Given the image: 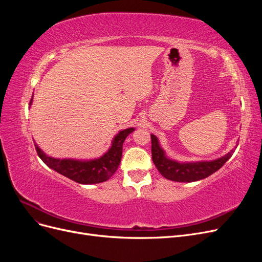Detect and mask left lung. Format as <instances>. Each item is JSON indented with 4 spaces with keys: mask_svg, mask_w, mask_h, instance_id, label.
<instances>
[{
    "mask_svg": "<svg viewBox=\"0 0 262 262\" xmlns=\"http://www.w3.org/2000/svg\"><path fill=\"white\" fill-rule=\"evenodd\" d=\"M150 140H152V158L156 168L166 179L178 182H191L209 177L213 172L219 170L229 160L234 152V150H231L225 156L212 162L181 164L171 161L165 156L164 150L158 144L157 138L153 134H150Z\"/></svg>",
    "mask_w": 262,
    "mask_h": 262,
    "instance_id": "1",
    "label": "left lung"
}]
</instances>
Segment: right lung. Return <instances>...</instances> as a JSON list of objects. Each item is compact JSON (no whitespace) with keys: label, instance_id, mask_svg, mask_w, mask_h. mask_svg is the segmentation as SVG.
Returning a JSON list of instances; mask_svg holds the SVG:
<instances>
[{"label":"right lung","instance_id":"1","mask_svg":"<svg viewBox=\"0 0 262 262\" xmlns=\"http://www.w3.org/2000/svg\"><path fill=\"white\" fill-rule=\"evenodd\" d=\"M30 99V104H31ZM134 129H125L119 132L114 139L113 146L108 152L97 160L81 162L74 160H57V158L46 155L42 150L35 144L38 156L48 167L58 171L61 175L74 180L78 184L93 185L106 181L112 177L119 167L122 156V144L125 138Z\"/></svg>","mask_w":262,"mask_h":262}]
</instances>
